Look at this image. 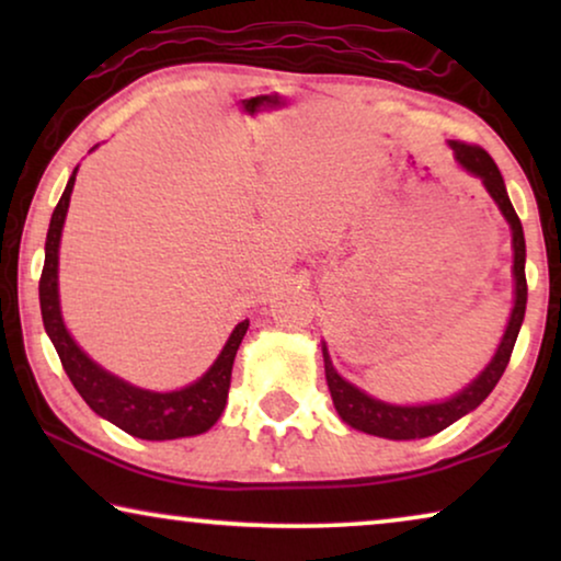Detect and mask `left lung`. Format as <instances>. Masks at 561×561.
<instances>
[{"label": "left lung", "mask_w": 561, "mask_h": 561, "mask_svg": "<svg viewBox=\"0 0 561 561\" xmlns=\"http://www.w3.org/2000/svg\"><path fill=\"white\" fill-rule=\"evenodd\" d=\"M449 148L455 150L457 163L465 168L467 173L478 175V179L485 183L488 194L495 198V204L501 206L503 217L508 219L511 232H513V275H516V306H513L511 321L505 327L503 342L497 347L495 357L490 359V365L482 370L478 378H474L470 386H467L462 393L444 403H428V405H390L382 401H375V398L365 396L363 390L352 386L344 378L336 375L332 367V359L327 355L324 347V373H327V386L329 393H332L334 409L340 413L344 424L352 428H359V432L382 436V439H424V436L439 434L442 428L455 424L457 419H462L465 413L485 401L490 390L497 386L501 375L508 367L513 344H516L518 329L524 324L526 313V240H524V227H520V219L516 209H513L508 194H505L503 175L497 171L495 160L488 156V150H482L480 145H470L462 140H449Z\"/></svg>", "instance_id": "1"}]
</instances>
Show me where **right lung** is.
I'll return each instance as SVG.
<instances>
[{
	"label": "right lung",
	"mask_w": 561,
	"mask_h": 561,
	"mask_svg": "<svg viewBox=\"0 0 561 561\" xmlns=\"http://www.w3.org/2000/svg\"><path fill=\"white\" fill-rule=\"evenodd\" d=\"M76 171L79 168H73V175L68 179L64 196H60L56 211L50 217L41 275L43 324L53 347L58 352L60 365H64L66 375L71 378L73 388L89 403V409L99 413V416H104L106 421H112L122 432L150 442L204 434L206 428L217 424L221 411H225L229 382H232L234 355L240 350V342L244 332H248L250 321L244 319L234 327V332L227 340L217 363L209 367V373L202 380H196L188 388L173 390V393H152V390L135 388L102 370L96 363H91L79 350V344L71 340V334L66 332L58 306V244L60 232H64L68 202H71Z\"/></svg>",
	"instance_id": "add662e5"
}]
</instances>
